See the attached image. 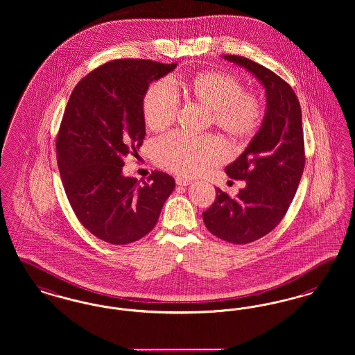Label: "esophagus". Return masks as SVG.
I'll list each match as a JSON object with an SVG mask.
<instances>
[{
    "mask_svg": "<svg viewBox=\"0 0 355 355\" xmlns=\"http://www.w3.org/2000/svg\"><path fill=\"white\" fill-rule=\"evenodd\" d=\"M176 184H178V186L187 187L189 186V184H192V182L188 180L187 178H176Z\"/></svg>",
    "mask_w": 355,
    "mask_h": 355,
    "instance_id": "obj_1",
    "label": "esophagus"
}]
</instances>
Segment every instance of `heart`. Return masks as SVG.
<instances>
[{"mask_svg":"<svg viewBox=\"0 0 355 355\" xmlns=\"http://www.w3.org/2000/svg\"><path fill=\"white\" fill-rule=\"evenodd\" d=\"M186 94L211 111L214 124L234 139H245L259 128V100L243 92L235 76L220 71H205L184 83ZM179 100L167 81L153 83L146 94L143 113L147 127L163 131L175 121ZM152 155L159 167L192 176L220 163L225 156L222 141L214 136L169 133L153 143Z\"/></svg>","mask_w":355,"mask_h":355,"instance_id":"b5f03b06","label":"heart"}]
</instances>
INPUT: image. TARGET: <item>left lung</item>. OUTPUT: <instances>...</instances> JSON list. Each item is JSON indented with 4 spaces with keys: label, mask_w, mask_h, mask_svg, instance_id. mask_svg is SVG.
I'll list each match as a JSON object with an SVG mask.
<instances>
[{
    "label": "left lung",
    "mask_w": 355,
    "mask_h": 355,
    "mask_svg": "<svg viewBox=\"0 0 355 355\" xmlns=\"http://www.w3.org/2000/svg\"><path fill=\"white\" fill-rule=\"evenodd\" d=\"M254 76L266 96L261 127L225 173L245 187L236 198L216 188V200L203 220L211 234L247 244L271 232L291 205L304 168L302 110L298 97L279 76L245 57L220 56Z\"/></svg>",
    "instance_id": "1"
}]
</instances>
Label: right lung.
<instances>
[{"label":"right lung","mask_w":355,"mask_h":355,"mask_svg":"<svg viewBox=\"0 0 355 355\" xmlns=\"http://www.w3.org/2000/svg\"><path fill=\"white\" fill-rule=\"evenodd\" d=\"M176 65L114 60L85 76L68 100L56 141L60 176L78 220L104 242L119 245L146 236L175 188L164 172L137 182L123 167L143 144L150 83Z\"/></svg>","instance_id":"right-lung-1"}]
</instances>
